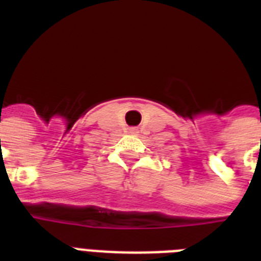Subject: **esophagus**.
Masks as SVG:
<instances>
[{
    "mask_svg": "<svg viewBox=\"0 0 261 261\" xmlns=\"http://www.w3.org/2000/svg\"><path fill=\"white\" fill-rule=\"evenodd\" d=\"M130 133H131V134H137V133H138V130H137L135 127H131V128H130Z\"/></svg>",
    "mask_w": 261,
    "mask_h": 261,
    "instance_id": "1",
    "label": "esophagus"
}]
</instances>
